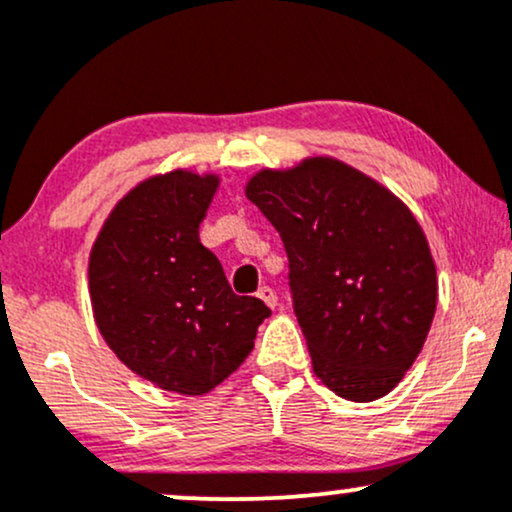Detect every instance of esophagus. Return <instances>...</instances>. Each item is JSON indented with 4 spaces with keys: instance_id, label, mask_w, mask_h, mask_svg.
Masks as SVG:
<instances>
[{
    "instance_id": "obj_1",
    "label": "esophagus",
    "mask_w": 512,
    "mask_h": 512,
    "mask_svg": "<svg viewBox=\"0 0 512 512\" xmlns=\"http://www.w3.org/2000/svg\"><path fill=\"white\" fill-rule=\"evenodd\" d=\"M257 298H262L269 308H276V303H279V296H276L272 286H260V289H257Z\"/></svg>"
}]
</instances>
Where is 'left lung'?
Here are the masks:
<instances>
[{
	"label": "left lung",
	"mask_w": 512,
	"mask_h": 512,
	"mask_svg": "<svg viewBox=\"0 0 512 512\" xmlns=\"http://www.w3.org/2000/svg\"><path fill=\"white\" fill-rule=\"evenodd\" d=\"M245 195L289 255V286L315 375L373 402L419 356L438 301L436 264L414 214L334 158L262 170Z\"/></svg>",
	"instance_id": "left-lung-1"
}]
</instances>
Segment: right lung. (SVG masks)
Returning <instances> with one entry per match:
<instances>
[{
    "instance_id": "right-lung-1",
    "label": "right lung",
    "mask_w": 512,
    "mask_h": 512,
    "mask_svg": "<svg viewBox=\"0 0 512 512\" xmlns=\"http://www.w3.org/2000/svg\"><path fill=\"white\" fill-rule=\"evenodd\" d=\"M219 178L187 170L144 180L117 202L91 250L98 330L129 370L163 390L204 395L248 358L272 310L236 296L199 243Z\"/></svg>"
}]
</instances>
